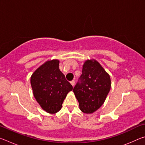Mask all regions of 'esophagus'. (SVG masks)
Masks as SVG:
<instances>
[{
  "mask_svg": "<svg viewBox=\"0 0 145 145\" xmlns=\"http://www.w3.org/2000/svg\"><path fill=\"white\" fill-rule=\"evenodd\" d=\"M70 83H71V84L73 86H74V85H75V80H72V81L70 82Z\"/></svg>",
  "mask_w": 145,
  "mask_h": 145,
  "instance_id": "esophagus-1",
  "label": "esophagus"
}]
</instances>
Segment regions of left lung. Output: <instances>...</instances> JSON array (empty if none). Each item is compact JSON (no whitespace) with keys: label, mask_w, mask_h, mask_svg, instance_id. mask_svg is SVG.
Returning a JSON list of instances; mask_svg holds the SVG:
<instances>
[{"label":"left lung","mask_w":145,"mask_h":145,"mask_svg":"<svg viewBox=\"0 0 145 145\" xmlns=\"http://www.w3.org/2000/svg\"><path fill=\"white\" fill-rule=\"evenodd\" d=\"M110 89L109 75L97 61L88 60L73 91L81 111L91 114L104 104Z\"/></svg>","instance_id":"obj_1"}]
</instances>
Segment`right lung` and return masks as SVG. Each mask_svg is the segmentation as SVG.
<instances>
[{
  "mask_svg": "<svg viewBox=\"0 0 145 145\" xmlns=\"http://www.w3.org/2000/svg\"><path fill=\"white\" fill-rule=\"evenodd\" d=\"M58 60L48 61L31 76V84L36 101L48 113L57 112L73 86L59 68Z\"/></svg>",
  "mask_w": 145,
  "mask_h": 145,
  "instance_id": "add662e5",
  "label": "right lung"
}]
</instances>
